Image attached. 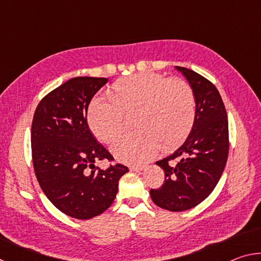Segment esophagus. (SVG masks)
<instances>
[{
	"label": "esophagus",
	"instance_id": "esophagus-1",
	"mask_svg": "<svg viewBox=\"0 0 261 261\" xmlns=\"http://www.w3.org/2000/svg\"><path fill=\"white\" fill-rule=\"evenodd\" d=\"M145 168H146V166H131L130 170L131 171H141V170H144Z\"/></svg>",
	"mask_w": 261,
	"mask_h": 261
}]
</instances>
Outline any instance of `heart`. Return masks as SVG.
Returning a JSON list of instances; mask_svg holds the SVG:
<instances>
[{
    "mask_svg": "<svg viewBox=\"0 0 261 261\" xmlns=\"http://www.w3.org/2000/svg\"><path fill=\"white\" fill-rule=\"evenodd\" d=\"M108 99L96 96L87 110V123L99 140L112 143L122 134L124 115L136 114L135 135L118 139L114 156L125 163H143L163 149L187 139L196 117L191 86L182 79L167 81L161 74L141 72L115 83Z\"/></svg>",
    "mask_w": 261,
    "mask_h": 261,
    "instance_id": "obj_1",
    "label": "heart"
}]
</instances>
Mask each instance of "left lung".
Instances as JSON below:
<instances>
[{"mask_svg": "<svg viewBox=\"0 0 261 261\" xmlns=\"http://www.w3.org/2000/svg\"><path fill=\"white\" fill-rule=\"evenodd\" d=\"M175 69L192 88L196 117L182 146L155 162L165 171V183L160 189L151 190L149 194L161 208L183 212L205 200L223 173L229 151L228 117L213 84L190 69Z\"/></svg>", "mask_w": 261, "mask_h": 261, "instance_id": "obj_1", "label": "left lung"}]
</instances>
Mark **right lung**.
<instances>
[{
    "label": "right lung",
    "instance_id": "add662e5",
    "mask_svg": "<svg viewBox=\"0 0 261 261\" xmlns=\"http://www.w3.org/2000/svg\"><path fill=\"white\" fill-rule=\"evenodd\" d=\"M107 78L74 77L43 98L35 109L31 145L38 182L62 213L79 220L98 216L117 194L123 165L101 170L98 160H113L87 124V108Z\"/></svg>",
    "mask_w": 261,
    "mask_h": 261
}]
</instances>
